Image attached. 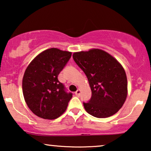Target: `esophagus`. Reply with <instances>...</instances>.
<instances>
[{
    "mask_svg": "<svg viewBox=\"0 0 151 151\" xmlns=\"http://www.w3.org/2000/svg\"><path fill=\"white\" fill-rule=\"evenodd\" d=\"M80 93H81V91H80V89H78V90L76 91L75 92V94H76L77 96H79L80 95Z\"/></svg>",
    "mask_w": 151,
    "mask_h": 151,
    "instance_id": "esophagus-1",
    "label": "esophagus"
}]
</instances>
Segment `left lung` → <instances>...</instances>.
<instances>
[{
    "mask_svg": "<svg viewBox=\"0 0 151 151\" xmlns=\"http://www.w3.org/2000/svg\"><path fill=\"white\" fill-rule=\"evenodd\" d=\"M73 58L86 74L91 89L90 100L83 102L86 112L98 118L116 113L127 97V78L122 66L98 49L76 52Z\"/></svg>",
    "mask_w": 151,
    "mask_h": 151,
    "instance_id": "8db88e82",
    "label": "left lung"
}]
</instances>
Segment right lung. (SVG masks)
Wrapping results in <instances>:
<instances>
[{
  "instance_id": "add662e5",
  "label": "right lung",
  "mask_w": 151,
  "mask_h": 151,
  "mask_svg": "<svg viewBox=\"0 0 151 151\" xmlns=\"http://www.w3.org/2000/svg\"><path fill=\"white\" fill-rule=\"evenodd\" d=\"M71 57V52L57 48L38 54L27 67L22 93L31 111L43 119H54L65 112L72 98L58 76Z\"/></svg>"
}]
</instances>
